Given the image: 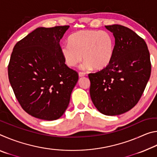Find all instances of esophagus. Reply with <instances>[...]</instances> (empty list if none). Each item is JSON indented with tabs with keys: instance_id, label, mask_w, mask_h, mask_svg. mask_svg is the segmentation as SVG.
<instances>
[{
	"instance_id": "esophagus-1",
	"label": "esophagus",
	"mask_w": 157,
	"mask_h": 157,
	"mask_svg": "<svg viewBox=\"0 0 157 157\" xmlns=\"http://www.w3.org/2000/svg\"><path fill=\"white\" fill-rule=\"evenodd\" d=\"M85 75H86V74L84 73H81V72L79 73V78H82V77H84Z\"/></svg>"
}]
</instances>
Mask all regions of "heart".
Returning a JSON list of instances; mask_svg holds the SVG:
<instances>
[{"label": "heart", "instance_id": "obj_1", "mask_svg": "<svg viewBox=\"0 0 157 157\" xmlns=\"http://www.w3.org/2000/svg\"><path fill=\"white\" fill-rule=\"evenodd\" d=\"M68 43L61 46L60 52L69 67H75L83 58L82 69L102 70L112 60L115 39L107 31H78L69 36Z\"/></svg>", "mask_w": 157, "mask_h": 157}]
</instances>
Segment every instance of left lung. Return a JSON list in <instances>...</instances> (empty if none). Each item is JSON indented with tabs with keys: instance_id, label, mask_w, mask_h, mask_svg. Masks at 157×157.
Instances as JSON below:
<instances>
[{
	"instance_id": "left-lung-1",
	"label": "left lung",
	"mask_w": 157,
	"mask_h": 157,
	"mask_svg": "<svg viewBox=\"0 0 157 157\" xmlns=\"http://www.w3.org/2000/svg\"><path fill=\"white\" fill-rule=\"evenodd\" d=\"M105 28L115 38L113 58L105 68L89 74L90 95L100 113L117 116L140 100L150 77V57L145 41L131 29L121 25Z\"/></svg>"
}]
</instances>
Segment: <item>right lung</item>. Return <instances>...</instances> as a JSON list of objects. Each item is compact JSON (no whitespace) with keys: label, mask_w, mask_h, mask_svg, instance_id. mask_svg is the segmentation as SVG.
I'll return each instance as SVG.
<instances>
[{"label":"right lung","mask_w":157,"mask_h":157,"mask_svg":"<svg viewBox=\"0 0 157 157\" xmlns=\"http://www.w3.org/2000/svg\"><path fill=\"white\" fill-rule=\"evenodd\" d=\"M68 25L38 28L15 45L8 77L23 110L45 121L59 118L67 109L78 80L60 52L59 41Z\"/></svg>","instance_id":"obj_1"}]
</instances>
